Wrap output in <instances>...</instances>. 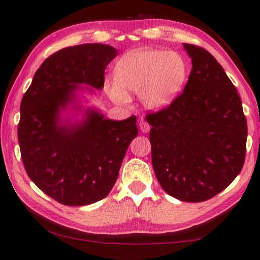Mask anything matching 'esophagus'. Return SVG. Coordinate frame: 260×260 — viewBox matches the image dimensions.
I'll return each instance as SVG.
<instances>
[{
  "label": "esophagus",
  "instance_id": "esophagus-1",
  "mask_svg": "<svg viewBox=\"0 0 260 260\" xmlns=\"http://www.w3.org/2000/svg\"><path fill=\"white\" fill-rule=\"evenodd\" d=\"M150 125L146 122L144 119H141L140 120V129L143 132V133H148V132L150 131Z\"/></svg>",
  "mask_w": 260,
  "mask_h": 260
}]
</instances>
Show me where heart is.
Returning <instances> with one entry per match:
<instances>
[{
  "label": "heart",
  "instance_id": "obj_1",
  "mask_svg": "<svg viewBox=\"0 0 260 260\" xmlns=\"http://www.w3.org/2000/svg\"><path fill=\"white\" fill-rule=\"evenodd\" d=\"M188 73L187 60L178 52L133 51L118 61L116 81L108 85V92L117 102L128 101L126 91L139 92L146 108L161 109L179 95Z\"/></svg>",
  "mask_w": 260,
  "mask_h": 260
}]
</instances>
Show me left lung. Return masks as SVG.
Listing matches in <instances>:
<instances>
[{
  "mask_svg": "<svg viewBox=\"0 0 260 260\" xmlns=\"http://www.w3.org/2000/svg\"><path fill=\"white\" fill-rule=\"evenodd\" d=\"M192 69L171 105L145 116L151 157L164 191L202 202L225 190L241 172L248 127L237 88L214 56L184 43Z\"/></svg>",
  "mask_w": 260,
  "mask_h": 260,
  "instance_id": "8db88e82",
  "label": "left lung"
}]
</instances>
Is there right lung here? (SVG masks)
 Returning <instances> with one entry per match:
<instances>
[{"label": "right lung", "instance_id": "1", "mask_svg": "<svg viewBox=\"0 0 260 260\" xmlns=\"http://www.w3.org/2000/svg\"><path fill=\"white\" fill-rule=\"evenodd\" d=\"M116 55L115 48L99 43L61 49L41 64L23 94L18 124L23 166L45 194L64 206L91 205L109 194L138 135L135 116L116 121L88 110L82 124H58L76 84L102 88Z\"/></svg>", "mask_w": 260, "mask_h": 260}]
</instances>
